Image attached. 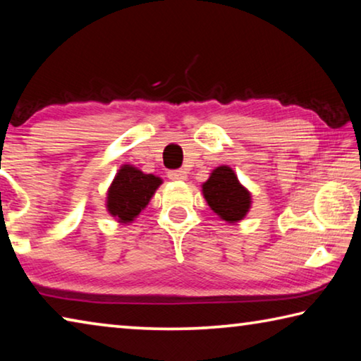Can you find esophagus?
I'll use <instances>...</instances> for the list:
<instances>
[{"mask_svg": "<svg viewBox=\"0 0 361 361\" xmlns=\"http://www.w3.org/2000/svg\"><path fill=\"white\" fill-rule=\"evenodd\" d=\"M169 175V178L170 180H186V172L185 170H181V169H178V170H170V172L167 173Z\"/></svg>", "mask_w": 361, "mask_h": 361, "instance_id": "obj_1", "label": "esophagus"}]
</instances>
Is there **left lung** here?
<instances>
[{"label": "left lung", "instance_id": "left-lung-1", "mask_svg": "<svg viewBox=\"0 0 361 361\" xmlns=\"http://www.w3.org/2000/svg\"><path fill=\"white\" fill-rule=\"evenodd\" d=\"M204 197L210 209L224 221L235 223L247 215L252 195L243 188L231 167L215 169L202 185Z\"/></svg>", "mask_w": 361, "mask_h": 361}]
</instances>
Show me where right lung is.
<instances>
[{
    "label": "right lung",
    "instance_id": "add662e5",
    "mask_svg": "<svg viewBox=\"0 0 361 361\" xmlns=\"http://www.w3.org/2000/svg\"><path fill=\"white\" fill-rule=\"evenodd\" d=\"M162 180L132 166H122L108 191L106 207L119 223H130L152 197Z\"/></svg>",
    "mask_w": 361,
    "mask_h": 361
}]
</instances>
